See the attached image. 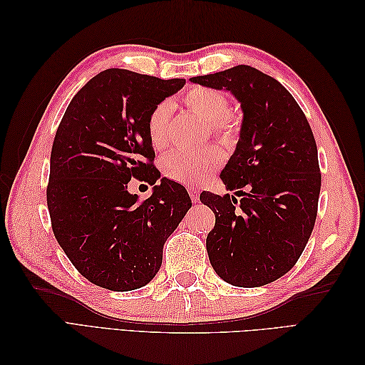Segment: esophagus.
I'll use <instances>...</instances> for the list:
<instances>
[{
    "label": "esophagus",
    "instance_id": "1",
    "mask_svg": "<svg viewBox=\"0 0 365 365\" xmlns=\"http://www.w3.org/2000/svg\"><path fill=\"white\" fill-rule=\"evenodd\" d=\"M188 192H190V197L192 202H197L199 200V191L195 187H188Z\"/></svg>",
    "mask_w": 365,
    "mask_h": 365
}]
</instances>
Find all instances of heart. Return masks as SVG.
<instances>
[{
	"label": "heart",
	"mask_w": 365,
	"mask_h": 365,
	"mask_svg": "<svg viewBox=\"0 0 365 365\" xmlns=\"http://www.w3.org/2000/svg\"><path fill=\"white\" fill-rule=\"evenodd\" d=\"M187 110L208 122L215 138L224 145L237 143L242 131V115L230 110L224 92L212 88H192L183 97ZM173 105L160 102L147 119V136L153 149L161 150L168 145V130ZM222 163V153L216 147H207L202 152H173L163 158L161 168L169 180L182 185L204 182Z\"/></svg>",
	"instance_id": "obj_1"
}]
</instances>
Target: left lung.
Wrapping results in <instances>:
<instances>
[{"label": "left lung", "instance_id": "8db88e82", "mask_svg": "<svg viewBox=\"0 0 365 365\" xmlns=\"http://www.w3.org/2000/svg\"><path fill=\"white\" fill-rule=\"evenodd\" d=\"M191 81L232 92L243 110L237 149L221 173L243 197L200 195L215 213L208 259L232 285L269 284L294 267L315 226L322 174L311 125L290 92L251 66Z\"/></svg>", "mask_w": 365, "mask_h": 365}]
</instances>
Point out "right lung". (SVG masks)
Wrapping results in <instances>:
<instances>
[{
    "instance_id": "1",
    "label": "right lung",
    "mask_w": 365,
    "mask_h": 365,
    "mask_svg": "<svg viewBox=\"0 0 365 365\" xmlns=\"http://www.w3.org/2000/svg\"><path fill=\"white\" fill-rule=\"evenodd\" d=\"M183 84L108 68L76 92L58 127L46 187L51 229L80 274L103 289L149 284L191 207L187 190L166 177L145 201L128 192L131 178H160L147 119Z\"/></svg>"
}]
</instances>
